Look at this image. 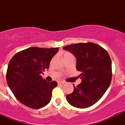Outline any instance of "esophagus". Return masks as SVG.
Here are the masks:
<instances>
[{"label": "esophagus", "mask_w": 125, "mask_h": 125, "mask_svg": "<svg viewBox=\"0 0 125 125\" xmlns=\"http://www.w3.org/2000/svg\"><path fill=\"white\" fill-rule=\"evenodd\" d=\"M65 83L64 82V81H59L58 82V84H65Z\"/></svg>", "instance_id": "1"}]
</instances>
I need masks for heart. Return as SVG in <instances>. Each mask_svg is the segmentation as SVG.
Listing matches in <instances>:
<instances>
[{
	"instance_id": "b5f03b06",
	"label": "heart",
	"mask_w": 125,
	"mask_h": 125,
	"mask_svg": "<svg viewBox=\"0 0 125 125\" xmlns=\"http://www.w3.org/2000/svg\"><path fill=\"white\" fill-rule=\"evenodd\" d=\"M69 56H72L71 53H68V52H66V53H65L64 54H63V58L66 57H69Z\"/></svg>"
}]
</instances>
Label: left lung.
<instances>
[{"mask_svg":"<svg viewBox=\"0 0 125 125\" xmlns=\"http://www.w3.org/2000/svg\"><path fill=\"white\" fill-rule=\"evenodd\" d=\"M77 59L76 69L81 83L74 92L66 96L72 106L84 109L100 100L109 86L112 78V63L105 50L92 42L78 43L63 48Z\"/></svg>","mask_w":125,"mask_h":125,"instance_id":"1","label":"left lung"}]
</instances>
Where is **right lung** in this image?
Wrapping results in <instances>:
<instances>
[{
  "instance_id": "1",
  "label": "right lung",
  "mask_w": 125,
  "mask_h": 125,
  "mask_svg": "<svg viewBox=\"0 0 125 125\" xmlns=\"http://www.w3.org/2000/svg\"><path fill=\"white\" fill-rule=\"evenodd\" d=\"M59 48H28L16 53L9 62L6 80L15 97L32 109L46 106L51 101L56 81L47 82L41 74L49 69L52 58Z\"/></svg>"
}]
</instances>
